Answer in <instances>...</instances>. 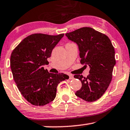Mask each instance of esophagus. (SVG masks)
<instances>
[{
	"label": "esophagus",
	"mask_w": 130,
	"mask_h": 130,
	"mask_svg": "<svg viewBox=\"0 0 130 130\" xmlns=\"http://www.w3.org/2000/svg\"><path fill=\"white\" fill-rule=\"evenodd\" d=\"M69 77H70V79L71 80L74 79V75L73 74H69Z\"/></svg>",
	"instance_id": "obj_1"
}]
</instances>
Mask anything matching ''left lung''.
Here are the masks:
<instances>
[{
  "label": "left lung",
  "mask_w": 130,
  "mask_h": 130,
  "mask_svg": "<svg viewBox=\"0 0 130 130\" xmlns=\"http://www.w3.org/2000/svg\"><path fill=\"white\" fill-rule=\"evenodd\" d=\"M65 35L78 45L80 63L90 67L89 74L86 77L80 74L74 76L82 84L75 95L88 102L96 101L107 89L116 64L115 52L110 39L89 27L67 33Z\"/></svg>",
  "instance_id": "1"
}]
</instances>
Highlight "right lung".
<instances>
[{
  "label": "right lung",
  "mask_w": 130,
  "mask_h": 130,
  "mask_svg": "<svg viewBox=\"0 0 130 130\" xmlns=\"http://www.w3.org/2000/svg\"><path fill=\"white\" fill-rule=\"evenodd\" d=\"M64 34H34L25 38L11 53L10 66L13 78L23 97L30 104L42 106L53 101L59 83L69 78L63 73L44 70L54 47Z\"/></svg>",
  "instance_id": "1"
}]
</instances>
